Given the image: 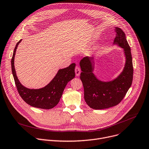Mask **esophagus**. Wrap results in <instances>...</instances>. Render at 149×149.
I'll list each match as a JSON object with an SVG mask.
<instances>
[{
    "label": "esophagus",
    "instance_id": "34e87169",
    "mask_svg": "<svg viewBox=\"0 0 149 149\" xmlns=\"http://www.w3.org/2000/svg\"><path fill=\"white\" fill-rule=\"evenodd\" d=\"M75 75H76V76H77V77L79 76L80 73H81V70H80L78 66H76V67H75Z\"/></svg>",
    "mask_w": 149,
    "mask_h": 149
}]
</instances>
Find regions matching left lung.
<instances>
[{"instance_id":"1","label":"left lung","mask_w":149,"mask_h":149,"mask_svg":"<svg viewBox=\"0 0 149 149\" xmlns=\"http://www.w3.org/2000/svg\"><path fill=\"white\" fill-rule=\"evenodd\" d=\"M116 37L113 45L123 49L125 63L123 70L114 79L102 81L94 74L95 61L94 57L86 56L79 62L81 72L80 79L83 84L84 99L90 107L101 110L119 104L130 88L133 78L132 60L130 47L124 31L115 27Z\"/></svg>"}]
</instances>
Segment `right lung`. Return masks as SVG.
<instances>
[{"mask_svg":"<svg viewBox=\"0 0 149 149\" xmlns=\"http://www.w3.org/2000/svg\"><path fill=\"white\" fill-rule=\"evenodd\" d=\"M22 39L16 45L11 59L12 72L18 91L21 98L29 105L40 109H52L58 104L68 83L74 78L75 63H72L65 68L59 69L46 86L37 89L26 88L19 81L14 66L16 51Z\"/></svg>","mask_w":149,"mask_h":149,"instance_id":"add662e5","label":"right lung"}]
</instances>
